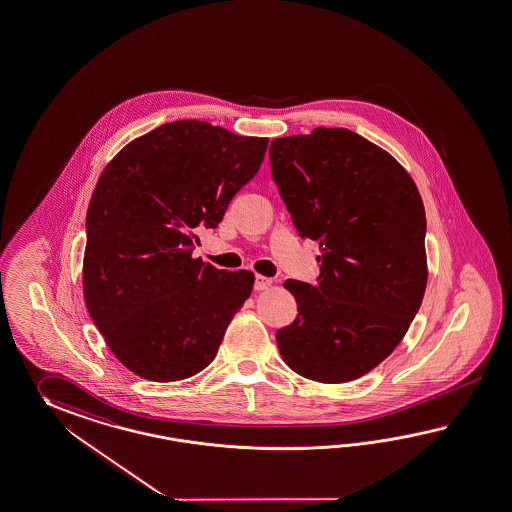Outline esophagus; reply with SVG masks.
Listing matches in <instances>:
<instances>
[{
	"label": "esophagus",
	"instance_id": "1",
	"mask_svg": "<svg viewBox=\"0 0 512 512\" xmlns=\"http://www.w3.org/2000/svg\"><path fill=\"white\" fill-rule=\"evenodd\" d=\"M272 287V279L270 277H264V275H255V290L261 292L266 288Z\"/></svg>",
	"mask_w": 512,
	"mask_h": 512
}]
</instances>
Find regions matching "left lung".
Wrapping results in <instances>:
<instances>
[{
  "mask_svg": "<svg viewBox=\"0 0 512 512\" xmlns=\"http://www.w3.org/2000/svg\"><path fill=\"white\" fill-rule=\"evenodd\" d=\"M272 175L322 275L285 288L298 316L277 331L283 361L311 381L359 379L398 348L427 287L425 209L409 172L344 127L274 138Z\"/></svg>",
  "mask_w": 512,
  "mask_h": 512,
  "instance_id": "obj_1",
  "label": "left lung"
}]
</instances>
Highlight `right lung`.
I'll use <instances>...</instances> for the list:
<instances>
[{"instance_id":"obj_1","label":"right lung","mask_w":512,"mask_h":512,"mask_svg":"<svg viewBox=\"0 0 512 512\" xmlns=\"http://www.w3.org/2000/svg\"><path fill=\"white\" fill-rule=\"evenodd\" d=\"M266 148L268 138L179 120L131 140L101 172L88 203L83 294L133 374L181 381L216 357L255 275L192 257L196 229L222 222Z\"/></svg>"}]
</instances>
